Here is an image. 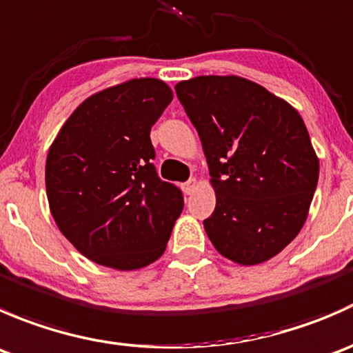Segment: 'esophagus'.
Wrapping results in <instances>:
<instances>
[{
  "label": "esophagus",
  "mask_w": 353,
  "mask_h": 353,
  "mask_svg": "<svg viewBox=\"0 0 353 353\" xmlns=\"http://www.w3.org/2000/svg\"><path fill=\"white\" fill-rule=\"evenodd\" d=\"M196 184H198L196 179H194V177H191L190 181H186V183L183 184V191L186 194H191L194 190H196Z\"/></svg>",
  "instance_id": "obj_1"
}]
</instances>
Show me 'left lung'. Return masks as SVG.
<instances>
[{"mask_svg": "<svg viewBox=\"0 0 353 353\" xmlns=\"http://www.w3.org/2000/svg\"><path fill=\"white\" fill-rule=\"evenodd\" d=\"M176 94L196 128L216 193L203 222L216 251L259 265L301 232L319 177V160L301 114L241 77H196Z\"/></svg>", "mask_w": 353, "mask_h": 353, "instance_id": "obj_1", "label": "left lung"}]
</instances>
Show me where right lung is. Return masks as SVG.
Returning <instances> with one entry per match:
<instances>
[{
  "instance_id": "right-lung-1",
  "label": "right lung",
  "mask_w": 353,
  "mask_h": 353,
  "mask_svg": "<svg viewBox=\"0 0 353 353\" xmlns=\"http://www.w3.org/2000/svg\"><path fill=\"white\" fill-rule=\"evenodd\" d=\"M170 101L157 78L114 85L81 102L49 148V208L63 236L97 265L130 272L165 251L184 199L157 176L150 130Z\"/></svg>"
}]
</instances>
